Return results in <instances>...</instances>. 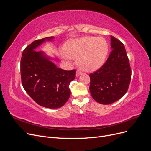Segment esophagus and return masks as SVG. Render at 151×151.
Returning <instances> with one entry per match:
<instances>
[{"label": "esophagus", "instance_id": "esophagus-1", "mask_svg": "<svg viewBox=\"0 0 151 151\" xmlns=\"http://www.w3.org/2000/svg\"><path fill=\"white\" fill-rule=\"evenodd\" d=\"M81 74H82L81 71V70H77V72H76V76H77V77H78V76H79Z\"/></svg>", "mask_w": 151, "mask_h": 151}]
</instances>
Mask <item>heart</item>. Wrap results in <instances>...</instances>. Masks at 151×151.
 Segmentation results:
<instances>
[{
	"instance_id": "b5f03b06",
	"label": "heart",
	"mask_w": 151,
	"mask_h": 151,
	"mask_svg": "<svg viewBox=\"0 0 151 151\" xmlns=\"http://www.w3.org/2000/svg\"><path fill=\"white\" fill-rule=\"evenodd\" d=\"M63 51L65 55L77 63L82 70L91 72L101 67L106 60L108 52L107 42L103 38L86 36L68 41Z\"/></svg>"
}]
</instances>
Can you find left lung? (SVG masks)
Here are the masks:
<instances>
[{
    "mask_svg": "<svg viewBox=\"0 0 151 151\" xmlns=\"http://www.w3.org/2000/svg\"><path fill=\"white\" fill-rule=\"evenodd\" d=\"M111 52L103 66L89 74V90L96 101L109 104L120 99L129 89L132 70L123 45L111 36Z\"/></svg>",
    "mask_w": 151,
    "mask_h": 151,
    "instance_id": "obj_1",
    "label": "left lung"
}]
</instances>
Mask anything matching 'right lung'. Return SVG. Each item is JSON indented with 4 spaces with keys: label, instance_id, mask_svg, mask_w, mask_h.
<instances>
[{
    "label": "right lung",
    "instance_id": "obj_1",
    "mask_svg": "<svg viewBox=\"0 0 151 151\" xmlns=\"http://www.w3.org/2000/svg\"><path fill=\"white\" fill-rule=\"evenodd\" d=\"M53 36L36 40L22 54L21 76L26 92L39 105L48 108L63 106L70 96L69 84L76 77V70L58 68L42 51H35L45 40Z\"/></svg>",
    "mask_w": 151,
    "mask_h": 151
}]
</instances>
